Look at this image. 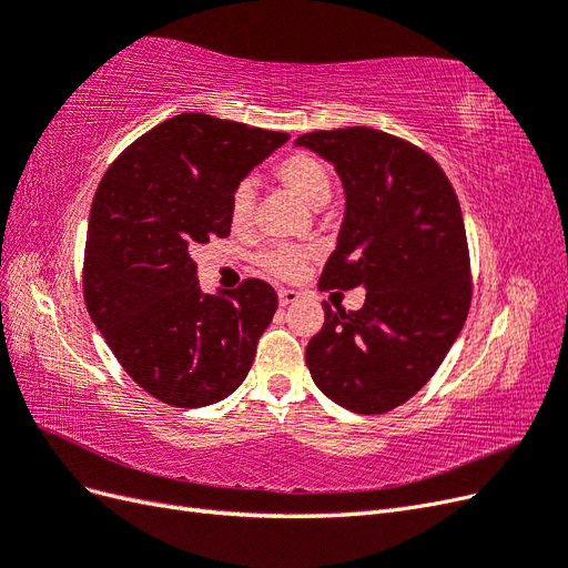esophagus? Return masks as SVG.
Segmentation results:
<instances>
[{
    "instance_id": "34e87169",
    "label": "esophagus",
    "mask_w": 568,
    "mask_h": 568,
    "mask_svg": "<svg viewBox=\"0 0 568 568\" xmlns=\"http://www.w3.org/2000/svg\"><path fill=\"white\" fill-rule=\"evenodd\" d=\"M277 296H280V305H282V307H286V305H291V303H296V301L301 298V294H298V291H294V288H280Z\"/></svg>"
}]
</instances>
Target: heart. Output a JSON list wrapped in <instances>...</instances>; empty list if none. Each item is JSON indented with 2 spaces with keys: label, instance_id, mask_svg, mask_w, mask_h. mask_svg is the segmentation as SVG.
Segmentation results:
<instances>
[{
  "label": "heart",
  "instance_id": "obj_1",
  "mask_svg": "<svg viewBox=\"0 0 568 568\" xmlns=\"http://www.w3.org/2000/svg\"><path fill=\"white\" fill-rule=\"evenodd\" d=\"M274 178L282 186H286L291 194H296L303 203L311 209H320L332 196V175L326 165L315 156V153L296 151L284 156L274 165ZM253 213V189L248 182H242L230 199V222L236 232L248 227ZM311 253L296 248V246H274L257 255V265L265 272L274 274L280 280L298 277L305 270Z\"/></svg>",
  "mask_w": 568,
  "mask_h": 568
}]
</instances>
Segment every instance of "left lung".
<instances>
[{"mask_svg":"<svg viewBox=\"0 0 568 568\" xmlns=\"http://www.w3.org/2000/svg\"><path fill=\"white\" fill-rule=\"evenodd\" d=\"M334 163L346 215L320 288L365 286L359 311L324 307L305 348L317 388L357 415L409 400L440 367L471 303L469 246L459 201L419 146L374 128L301 134Z\"/></svg>","mask_w":568,"mask_h":568,"instance_id":"left-lung-1","label":"left lung"}]
</instances>
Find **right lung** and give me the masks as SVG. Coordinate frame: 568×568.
<instances>
[{"label": "right lung", "instance_id": "right-lung-1", "mask_svg": "<svg viewBox=\"0 0 568 568\" xmlns=\"http://www.w3.org/2000/svg\"><path fill=\"white\" fill-rule=\"evenodd\" d=\"M286 132L182 113L132 142L92 201L82 294L118 363L153 398L205 407L253 365L277 294L263 280L203 294L192 251L230 236V199Z\"/></svg>", "mask_w": 568, "mask_h": 568}]
</instances>
